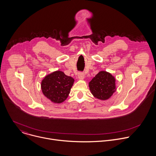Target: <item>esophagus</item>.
Wrapping results in <instances>:
<instances>
[{
  "mask_svg": "<svg viewBox=\"0 0 156 156\" xmlns=\"http://www.w3.org/2000/svg\"><path fill=\"white\" fill-rule=\"evenodd\" d=\"M78 79H79V80H83L84 78V74L83 73L80 72V73H78Z\"/></svg>",
  "mask_w": 156,
  "mask_h": 156,
  "instance_id": "esophagus-1",
  "label": "esophagus"
}]
</instances>
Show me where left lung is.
Returning a JSON list of instances; mask_svg holds the SVG:
<instances>
[{
    "instance_id": "8db88e82",
    "label": "left lung",
    "mask_w": 156,
    "mask_h": 156,
    "mask_svg": "<svg viewBox=\"0 0 156 156\" xmlns=\"http://www.w3.org/2000/svg\"><path fill=\"white\" fill-rule=\"evenodd\" d=\"M89 87L94 98L107 100L116 91L115 78L107 72L101 71L89 83Z\"/></svg>"
}]
</instances>
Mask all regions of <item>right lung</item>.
<instances>
[{"label":"right lung","instance_id":"1","mask_svg":"<svg viewBox=\"0 0 156 156\" xmlns=\"http://www.w3.org/2000/svg\"><path fill=\"white\" fill-rule=\"evenodd\" d=\"M74 79L62 71H55L46 75L41 81L43 94L51 102L60 104L68 98Z\"/></svg>","mask_w":156,"mask_h":156}]
</instances>
